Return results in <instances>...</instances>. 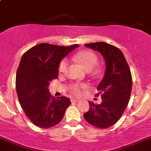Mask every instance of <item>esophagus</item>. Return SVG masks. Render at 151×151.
Segmentation results:
<instances>
[{"label":"esophagus","instance_id":"1","mask_svg":"<svg viewBox=\"0 0 151 151\" xmlns=\"http://www.w3.org/2000/svg\"><path fill=\"white\" fill-rule=\"evenodd\" d=\"M71 102H78L80 100L78 99H74V98H71Z\"/></svg>","mask_w":151,"mask_h":151}]
</instances>
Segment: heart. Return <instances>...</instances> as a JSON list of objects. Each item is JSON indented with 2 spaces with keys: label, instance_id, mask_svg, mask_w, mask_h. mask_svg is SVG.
<instances>
[{
  "label": "heart",
  "instance_id": "1",
  "mask_svg": "<svg viewBox=\"0 0 151 151\" xmlns=\"http://www.w3.org/2000/svg\"><path fill=\"white\" fill-rule=\"evenodd\" d=\"M75 59L81 63L86 70H89L96 65L98 62V58L96 54L90 50H81L75 55ZM68 62L66 59H62L59 65V74H64L66 71ZM88 85L86 83H74L70 86L69 89L74 95L80 96L82 93V91L87 89Z\"/></svg>",
  "mask_w": 151,
  "mask_h": 151
}]
</instances>
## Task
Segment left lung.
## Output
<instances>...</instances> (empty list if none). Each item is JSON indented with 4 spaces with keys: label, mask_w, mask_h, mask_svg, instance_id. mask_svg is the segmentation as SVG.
Returning a JSON list of instances; mask_svg holds the SVG:
<instances>
[{
    "label": "left lung",
    "mask_w": 151,
    "mask_h": 151,
    "mask_svg": "<svg viewBox=\"0 0 151 151\" xmlns=\"http://www.w3.org/2000/svg\"><path fill=\"white\" fill-rule=\"evenodd\" d=\"M104 57L105 74L98 86L102 101L96 104L89 101V109L83 114L89 124L100 129L113 126L119 120L129 101L132 78L128 63L117 47L104 42L84 44Z\"/></svg>",
    "instance_id": "1"
}]
</instances>
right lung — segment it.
<instances>
[{
  "label": "right lung",
  "mask_w": 151,
  "mask_h": 151,
  "mask_svg": "<svg viewBox=\"0 0 151 151\" xmlns=\"http://www.w3.org/2000/svg\"><path fill=\"white\" fill-rule=\"evenodd\" d=\"M78 44L64 47L40 43L23 54L16 77L19 101L27 117L35 126L48 129L63 118L70 99L55 98L49 92L51 81L59 74V65Z\"/></svg>",
  "instance_id": "right-lung-1"
}]
</instances>
